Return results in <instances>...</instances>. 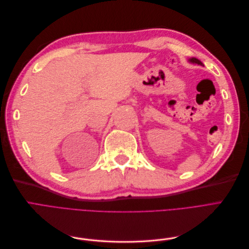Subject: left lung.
<instances>
[{
	"instance_id": "obj_1",
	"label": "left lung",
	"mask_w": 249,
	"mask_h": 249,
	"mask_svg": "<svg viewBox=\"0 0 249 249\" xmlns=\"http://www.w3.org/2000/svg\"><path fill=\"white\" fill-rule=\"evenodd\" d=\"M190 61H191V62H193V63H197V64L202 65V63L199 61L198 59H196V58H192V59H190Z\"/></svg>"
}]
</instances>
